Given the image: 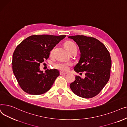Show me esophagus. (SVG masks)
<instances>
[{"label": "esophagus", "instance_id": "1", "mask_svg": "<svg viewBox=\"0 0 127 127\" xmlns=\"http://www.w3.org/2000/svg\"><path fill=\"white\" fill-rule=\"evenodd\" d=\"M67 73L66 72H63V71H60V74L61 75H66Z\"/></svg>", "mask_w": 127, "mask_h": 127}]
</instances>
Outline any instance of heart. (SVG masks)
I'll list each match as a JSON object with an SVG mask.
<instances>
[{
    "label": "heart",
    "mask_w": 127,
    "mask_h": 127,
    "mask_svg": "<svg viewBox=\"0 0 127 127\" xmlns=\"http://www.w3.org/2000/svg\"><path fill=\"white\" fill-rule=\"evenodd\" d=\"M65 47L68 52L71 51L72 49H73L75 48H77L76 45L71 41H67L65 43ZM53 50H54V48L51 49L50 51V55H51ZM72 65V64L68 62H59L58 63H56L55 64V67L59 70H61L62 71H67L70 66Z\"/></svg>",
    "instance_id": "heart-1"
}]
</instances>
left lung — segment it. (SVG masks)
Returning a JSON list of instances; mask_svg holds the SVG:
<instances>
[{
	"label": "left lung",
	"instance_id": "obj_1",
	"mask_svg": "<svg viewBox=\"0 0 127 127\" xmlns=\"http://www.w3.org/2000/svg\"><path fill=\"white\" fill-rule=\"evenodd\" d=\"M78 45L80 58L75 66L77 72L85 71V78L76 76L70 88L76 95L93 98L101 91L109 80L111 68L110 53L98 39L84 35L68 36Z\"/></svg>",
	"mask_w": 127,
	"mask_h": 127
}]
</instances>
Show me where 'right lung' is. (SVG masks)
Segmentation results:
<instances>
[{
  "mask_svg": "<svg viewBox=\"0 0 127 127\" xmlns=\"http://www.w3.org/2000/svg\"><path fill=\"white\" fill-rule=\"evenodd\" d=\"M65 35H33L26 38L16 48L13 55L12 69L20 87L31 95H41L49 91L59 71L39 69L40 64L49 57L50 51Z\"/></svg>",
  "mask_w": 127,
  "mask_h": 127,
  "instance_id": "obj_1",
  "label": "right lung"
}]
</instances>
